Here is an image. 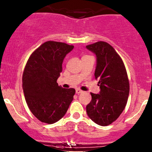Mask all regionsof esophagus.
<instances>
[{"label": "esophagus", "instance_id": "esophagus-1", "mask_svg": "<svg viewBox=\"0 0 152 152\" xmlns=\"http://www.w3.org/2000/svg\"><path fill=\"white\" fill-rule=\"evenodd\" d=\"M82 90H80V89H76V94H79V93H82Z\"/></svg>", "mask_w": 152, "mask_h": 152}]
</instances>
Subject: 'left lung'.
<instances>
[{"label":"left lung","mask_w":152,"mask_h":152,"mask_svg":"<svg viewBox=\"0 0 152 152\" xmlns=\"http://www.w3.org/2000/svg\"><path fill=\"white\" fill-rule=\"evenodd\" d=\"M96 56L95 79L100 92L90 93L92 100L86 107L87 115L100 126H108L124 111L129 93V83L124 64L114 48L106 42L86 46Z\"/></svg>","instance_id":"8db88e82"}]
</instances>
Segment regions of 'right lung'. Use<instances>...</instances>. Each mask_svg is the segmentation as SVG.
Segmentation results:
<instances>
[{
  "label": "right lung",
  "mask_w": 152,
  "mask_h": 152,
  "mask_svg": "<svg viewBox=\"0 0 152 152\" xmlns=\"http://www.w3.org/2000/svg\"><path fill=\"white\" fill-rule=\"evenodd\" d=\"M74 46L48 41L29 57L23 74V90L32 114L41 122L54 124L67 113L76 90L58 85L65 56Z\"/></svg>",
  "instance_id": "obj_1"
}]
</instances>
